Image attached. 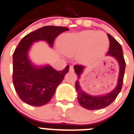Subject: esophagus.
Instances as JSON below:
<instances>
[{"label": "esophagus", "mask_w": 134, "mask_h": 134, "mask_svg": "<svg viewBox=\"0 0 134 134\" xmlns=\"http://www.w3.org/2000/svg\"><path fill=\"white\" fill-rule=\"evenodd\" d=\"M69 71H71V72H74V68L73 66H70L69 67Z\"/></svg>", "instance_id": "obj_1"}]
</instances>
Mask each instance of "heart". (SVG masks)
<instances>
[{
    "label": "heart",
    "mask_w": 134,
    "mask_h": 134,
    "mask_svg": "<svg viewBox=\"0 0 134 134\" xmlns=\"http://www.w3.org/2000/svg\"><path fill=\"white\" fill-rule=\"evenodd\" d=\"M110 45L108 37L104 32L85 30L60 36L58 46L67 57L78 55V60L89 64L103 57Z\"/></svg>",
    "instance_id": "b5f03b06"
}]
</instances>
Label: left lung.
Masks as SVG:
<instances>
[{"instance_id":"obj_1","label":"left lung","mask_w":134,"mask_h":134,"mask_svg":"<svg viewBox=\"0 0 134 134\" xmlns=\"http://www.w3.org/2000/svg\"><path fill=\"white\" fill-rule=\"evenodd\" d=\"M108 37L110 41V48L108 53L106 54V56H110L115 58V60L118 62L119 66V74L117 84L113 91L105 95H99V96H93L85 93L81 88L79 81L81 74L84 71L85 67L78 65L74 66L75 72L77 75L78 77L75 85L77 94V100L82 107L88 110H99L108 106L115 100L122 88L125 69V61L123 57L122 47L121 44L110 35L108 34Z\"/></svg>"}]
</instances>
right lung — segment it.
<instances>
[{
    "instance_id": "right-lung-1",
    "label": "right lung",
    "mask_w": 134,
    "mask_h": 134,
    "mask_svg": "<svg viewBox=\"0 0 134 134\" xmlns=\"http://www.w3.org/2000/svg\"><path fill=\"white\" fill-rule=\"evenodd\" d=\"M68 28L46 26L26 35L19 43L13 54V83L19 97L32 106H41L50 102L57 86L69 71V66L58 71L49 65L37 66L29 57L32 43L45 41L50 47L58 35Z\"/></svg>"
}]
</instances>
